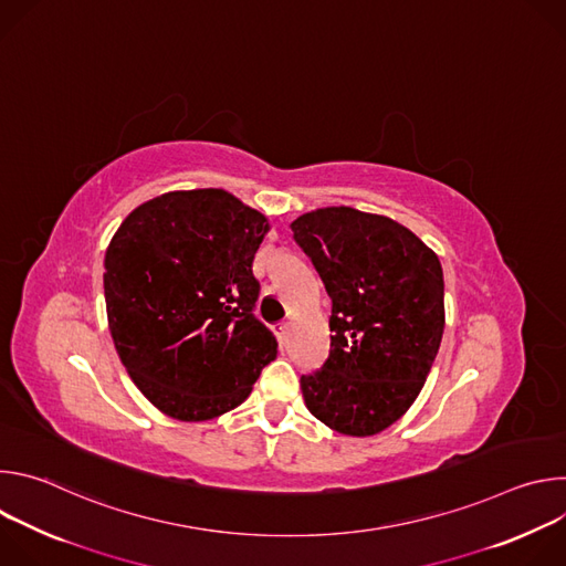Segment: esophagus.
I'll use <instances>...</instances> for the list:
<instances>
[{
    "mask_svg": "<svg viewBox=\"0 0 566 566\" xmlns=\"http://www.w3.org/2000/svg\"><path fill=\"white\" fill-rule=\"evenodd\" d=\"M289 322L286 319H282V322H277V325H275V334H277V340L284 345L286 343V336H289Z\"/></svg>",
    "mask_w": 566,
    "mask_h": 566,
    "instance_id": "1",
    "label": "esophagus"
}]
</instances>
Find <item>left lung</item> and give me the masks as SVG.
Here are the masks:
<instances>
[{
  "label": "left lung",
  "instance_id": "obj_1",
  "mask_svg": "<svg viewBox=\"0 0 566 566\" xmlns=\"http://www.w3.org/2000/svg\"><path fill=\"white\" fill-rule=\"evenodd\" d=\"M291 230L332 297L329 358L300 378L306 408L340 434H378L410 410L437 358L439 258L406 226L347 206Z\"/></svg>",
  "mask_w": 566,
  "mask_h": 566
}]
</instances>
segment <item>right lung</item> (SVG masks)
I'll list each match as a JSON object with an SVG mask.
<instances>
[{"mask_svg":"<svg viewBox=\"0 0 566 566\" xmlns=\"http://www.w3.org/2000/svg\"><path fill=\"white\" fill-rule=\"evenodd\" d=\"M269 219L214 188L138 206L105 255L116 352L149 402L208 421L244 402L277 340L255 315Z\"/></svg>","mask_w":566,"mask_h":566,"instance_id":"right-lung-1","label":"right lung"}]
</instances>
